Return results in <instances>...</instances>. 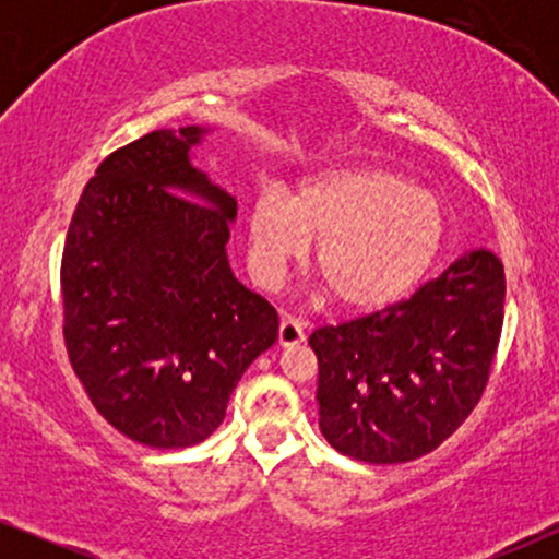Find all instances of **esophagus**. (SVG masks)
<instances>
[{"instance_id": "1", "label": "esophagus", "mask_w": 559, "mask_h": 559, "mask_svg": "<svg viewBox=\"0 0 559 559\" xmlns=\"http://www.w3.org/2000/svg\"><path fill=\"white\" fill-rule=\"evenodd\" d=\"M305 342V329L294 318H284L278 325V344L281 346H294Z\"/></svg>"}]
</instances>
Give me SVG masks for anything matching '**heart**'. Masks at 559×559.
I'll use <instances>...</instances> for the list:
<instances>
[{
	"label": "heart",
	"mask_w": 559,
	"mask_h": 559,
	"mask_svg": "<svg viewBox=\"0 0 559 559\" xmlns=\"http://www.w3.org/2000/svg\"><path fill=\"white\" fill-rule=\"evenodd\" d=\"M447 234L444 202L383 165L323 170L292 189L288 202L260 194L247 223L249 265L275 286L318 241L316 275L338 310L373 312L426 278Z\"/></svg>",
	"instance_id": "obj_1"
}]
</instances>
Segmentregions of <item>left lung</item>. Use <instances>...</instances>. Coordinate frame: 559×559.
<instances>
[{
	"label": "left lung",
	"instance_id": "obj_1",
	"mask_svg": "<svg viewBox=\"0 0 559 559\" xmlns=\"http://www.w3.org/2000/svg\"><path fill=\"white\" fill-rule=\"evenodd\" d=\"M502 320L504 267L476 249L409 299L312 331L325 441L373 465L433 452L484 394Z\"/></svg>",
	"mask_w": 559,
	"mask_h": 559
}]
</instances>
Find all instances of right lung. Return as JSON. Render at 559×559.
Masks as SVG:
<instances>
[{"label":"right lung","mask_w":559,"mask_h":559,"mask_svg":"<svg viewBox=\"0 0 559 559\" xmlns=\"http://www.w3.org/2000/svg\"><path fill=\"white\" fill-rule=\"evenodd\" d=\"M204 133L163 128L115 150L62 252L70 365L102 418L157 449L207 439L278 338V312L228 265L236 199L191 165Z\"/></svg>","instance_id":"add662e5"}]
</instances>
